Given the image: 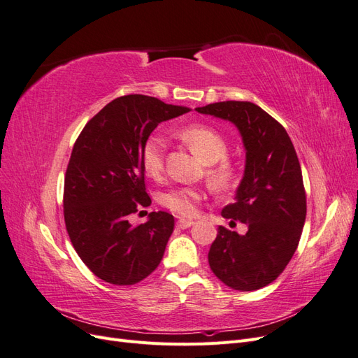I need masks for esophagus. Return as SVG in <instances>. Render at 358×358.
<instances>
[{"label":"esophagus","instance_id":"esophagus-1","mask_svg":"<svg viewBox=\"0 0 358 358\" xmlns=\"http://www.w3.org/2000/svg\"><path fill=\"white\" fill-rule=\"evenodd\" d=\"M194 222L191 221V220H183V218H180V220H178V222H176V225L179 227V229H189V227L192 225Z\"/></svg>","mask_w":358,"mask_h":358}]
</instances>
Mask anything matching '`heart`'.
Masks as SVG:
<instances>
[{"mask_svg": "<svg viewBox=\"0 0 358 358\" xmlns=\"http://www.w3.org/2000/svg\"><path fill=\"white\" fill-rule=\"evenodd\" d=\"M178 137L185 142L194 154H197L209 167L206 176L213 191L225 194L233 191L241 180V170L237 162L227 157L229 143L225 137L209 125L189 124L178 129ZM167 142L159 134H152L146 138L142 148V167L146 175L152 179H159L166 169ZM203 191L194 187L171 188L159 196L162 208L179 216H192L197 212V203L203 199Z\"/></svg>", "mask_w": 358, "mask_h": 358, "instance_id": "heart-1", "label": "heart"}]
</instances>
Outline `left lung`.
<instances>
[{
    "label": "left lung",
    "mask_w": 358,
    "mask_h": 358,
    "mask_svg": "<svg viewBox=\"0 0 358 358\" xmlns=\"http://www.w3.org/2000/svg\"><path fill=\"white\" fill-rule=\"evenodd\" d=\"M197 112L231 121L246 149L245 176L222 216L246 224L248 231L241 236L220 225L209 266L233 289H259L284 272L305 225L306 191L296 149L285 128L254 103L221 101Z\"/></svg>",
    "instance_id": "1"
}]
</instances>
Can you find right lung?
<instances>
[{
    "label": "right lung",
    "instance_id": "right-lung-1",
    "mask_svg": "<svg viewBox=\"0 0 358 358\" xmlns=\"http://www.w3.org/2000/svg\"><path fill=\"white\" fill-rule=\"evenodd\" d=\"M189 112L155 96L115 99L90 119L73 146L64 180V221L91 272L113 285H134L158 267L175 218L152 212L145 224L128 216L148 208L142 148L158 124Z\"/></svg>",
    "mask_w": 358,
    "mask_h": 358
}]
</instances>
